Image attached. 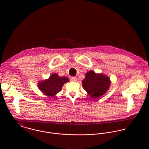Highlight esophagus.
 I'll return each mask as SVG.
<instances>
[{"instance_id": "esophagus-1", "label": "esophagus", "mask_w": 149, "mask_h": 149, "mask_svg": "<svg viewBox=\"0 0 149 149\" xmlns=\"http://www.w3.org/2000/svg\"><path fill=\"white\" fill-rule=\"evenodd\" d=\"M71 80H72V81H73V82H76V81H77V78L76 77H72L71 78Z\"/></svg>"}]
</instances>
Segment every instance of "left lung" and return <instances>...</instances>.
Returning <instances> with one entry per match:
<instances>
[{
	"instance_id": "8db88e82",
	"label": "left lung",
	"mask_w": 149,
	"mask_h": 149,
	"mask_svg": "<svg viewBox=\"0 0 149 149\" xmlns=\"http://www.w3.org/2000/svg\"><path fill=\"white\" fill-rule=\"evenodd\" d=\"M111 83L110 79L107 75L89 70L85 74L82 86L91 98L97 99L106 93Z\"/></svg>"
}]
</instances>
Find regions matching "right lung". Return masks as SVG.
Listing matches in <instances>:
<instances>
[{
    "label": "right lung",
    "mask_w": 149,
    "mask_h": 149,
    "mask_svg": "<svg viewBox=\"0 0 149 149\" xmlns=\"http://www.w3.org/2000/svg\"><path fill=\"white\" fill-rule=\"evenodd\" d=\"M69 81L66 76L60 77L58 74L53 73L49 79L39 81L38 87L43 94L52 97L60 92L64 84Z\"/></svg>",
    "instance_id": "1"
}]
</instances>
